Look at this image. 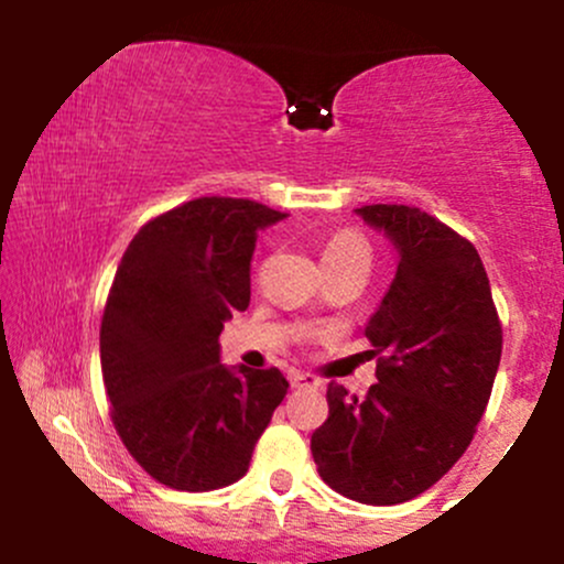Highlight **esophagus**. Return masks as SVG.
<instances>
[{
    "label": "esophagus",
    "instance_id": "1",
    "mask_svg": "<svg viewBox=\"0 0 564 564\" xmlns=\"http://www.w3.org/2000/svg\"><path fill=\"white\" fill-rule=\"evenodd\" d=\"M291 387H296V390H302V387H321V381L315 377H310V373H302V371H294L289 377Z\"/></svg>",
    "mask_w": 564,
    "mask_h": 564
}]
</instances>
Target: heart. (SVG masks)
<instances>
[{
  "label": "heart",
  "instance_id": "heart-1",
  "mask_svg": "<svg viewBox=\"0 0 564 564\" xmlns=\"http://www.w3.org/2000/svg\"><path fill=\"white\" fill-rule=\"evenodd\" d=\"M321 262L323 268H332V264H349V262H358L366 264L371 262V246L360 232L355 230H339L328 238L326 246L321 251Z\"/></svg>",
  "mask_w": 564,
  "mask_h": 564
}]
</instances>
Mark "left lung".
I'll return each instance as SVG.
<instances>
[{
  "instance_id": "1",
  "label": "left lung",
  "mask_w": 564,
  "mask_h": 564,
  "mask_svg": "<svg viewBox=\"0 0 564 564\" xmlns=\"http://www.w3.org/2000/svg\"><path fill=\"white\" fill-rule=\"evenodd\" d=\"M355 215L398 251L366 326L377 384L347 398L332 381L310 451L336 494L392 507L430 490L469 448L501 364V323L467 238L416 206L371 204Z\"/></svg>"
}]
</instances>
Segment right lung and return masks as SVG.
Returning <instances> with one entry per match:
<instances>
[{
	"mask_svg": "<svg viewBox=\"0 0 564 564\" xmlns=\"http://www.w3.org/2000/svg\"><path fill=\"white\" fill-rule=\"evenodd\" d=\"M283 212L204 196L142 225L116 270L100 366L121 443L153 480L200 494L241 480L289 381L219 364V334L249 307L257 236Z\"/></svg>",
	"mask_w": 564,
	"mask_h": 564,
	"instance_id": "1",
	"label": "right lung"
}]
</instances>
